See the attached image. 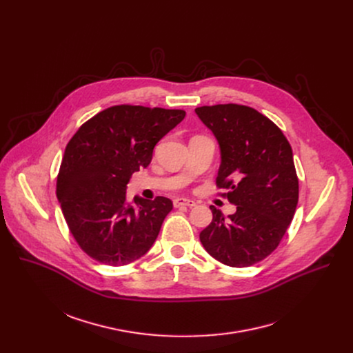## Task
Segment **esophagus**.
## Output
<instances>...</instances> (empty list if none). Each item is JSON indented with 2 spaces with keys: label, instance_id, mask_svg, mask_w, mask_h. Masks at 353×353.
<instances>
[{
  "label": "esophagus",
  "instance_id": "1",
  "mask_svg": "<svg viewBox=\"0 0 353 353\" xmlns=\"http://www.w3.org/2000/svg\"><path fill=\"white\" fill-rule=\"evenodd\" d=\"M173 205H174V208L195 207V203H194L192 199H187V198H174V199H173Z\"/></svg>",
  "mask_w": 353,
  "mask_h": 353
}]
</instances>
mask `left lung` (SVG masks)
<instances>
[{"instance_id": "8db88e82", "label": "left lung", "mask_w": 353, "mask_h": 353, "mask_svg": "<svg viewBox=\"0 0 353 353\" xmlns=\"http://www.w3.org/2000/svg\"><path fill=\"white\" fill-rule=\"evenodd\" d=\"M221 148L216 185L236 205L228 218L211 205L212 222L199 233L204 248L225 265L243 268L268 257L289 228L299 201L290 143L268 117L243 105L195 109Z\"/></svg>"}]
</instances>
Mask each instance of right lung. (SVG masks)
Listing matches in <instances>:
<instances>
[{"label":"right lung","mask_w":353,"mask_h":353,"mask_svg":"<svg viewBox=\"0 0 353 353\" xmlns=\"http://www.w3.org/2000/svg\"><path fill=\"white\" fill-rule=\"evenodd\" d=\"M184 116V110L112 106L70 139L57 176V198L71 234L90 259L127 265L155 243L173 203L166 196H135L132 204L125 188Z\"/></svg>","instance_id":"right-lung-1"}]
</instances>
